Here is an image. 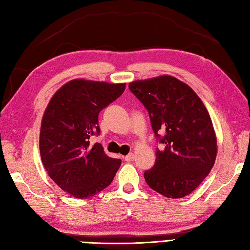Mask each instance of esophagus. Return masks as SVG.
<instances>
[{"label":"esophagus","mask_w":250,"mask_h":250,"mask_svg":"<svg viewBox=\"0 0 250 250\" xmlns=\"http://www.w3.org/2000/svg\"><path fill=\"white\" fill-rule=\"evenodd\" d=\"M125 161H127V162H130V161H133L134 160V153H128L127 155H125Z\"/></svg>","instance_id":"1"}]
</instances>
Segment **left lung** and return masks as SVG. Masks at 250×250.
I'll return each instance as SVG.
<instances>
[{"mask_svg": "<svg viewBox=\"0 0 250 250\" xmlns=\"http://www.w3.org/2000/svg\"><path fill=\"white\" fill-rule=\"evenodd\" d=\"M129 90L149 113L161 148L154 166L144 173L149 187L167 198H183L212 168L216 138L212 121L192 89L172 76L129 83Z\"/></svg>", "mask_w": 250, "mask_h": 250, "instance_id": "8db88e82", "label": "left lung"}]
</instances>
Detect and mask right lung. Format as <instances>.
<instances>
[{
	"label": "right lung",
	"mask_w": 250,
	"mask_h": 250,
	"mask_svg": "<svg viewBox=\"0 0 250 250\" xmlns=\"http://www.w3.org/2000/svg\"><path fill=\"white\" fill-rule=\"evenodd\" d=\"M125 83L74 79L52 97L42 117L40 155L51 180L70 196L88 198L112 183L122 161L91 145L100 134L99 113L125 90Z\"/></svg>",
	"instance_id": "right-lung-1"
}]
</instances>
